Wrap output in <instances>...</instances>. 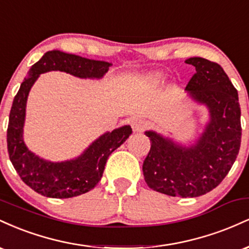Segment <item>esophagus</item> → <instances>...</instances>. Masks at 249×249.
<instances>
[{
  "label": "esophagus",
  "instance_id": "34e87169",
  "mask_svg": "<svg viewBox=\"0 0 249 249\" xmlns=\"http://www.w3.org/2000/svg\"><path fill=\"white\" fill-rule=\"evenodd\" d=\"M131 126H132L133 132H142L147 126V124L142 119L136 118L131 122Z\"/></svg>",
  "mask_w": 249,
  "mask_h": 249
}]
</instances>
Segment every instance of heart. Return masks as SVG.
<instances>
[{"label":"heart","instance_id":"1","mask_svg":"<svg viewBox=\"0 0 249 249\" xmlns=\"http://www.w3.org/2000/svg\"><path fill=\"white\" fill-rule=\"evenodd\" d=\"M161 79L160 73H153V75L150 76V81L152 83H158Z\"/></svg>","mask_w":249,"mask_h":249}]
</instances>
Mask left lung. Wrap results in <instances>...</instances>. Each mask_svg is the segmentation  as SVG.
<instances>
[{"mask_svg": "<svg viewBox=\"0 0 249 249\" xmlns=\"http://www.w3.org/2000/svg\"><path fill=\"white\" fill-rule=\"evenodd\" d=\"M185 62L196 67L185 90L193 101L208 107L210 122L191 146L146 131L151 148L142 173L153 191L194 198L218 186L233 166L241 144V110L238 91L218 63L201 57Z\"/></svg>", "mask_w": 249, "mask_h": 249, "instance_id": "8db88e82", "label": "left lung"}]
</instances>
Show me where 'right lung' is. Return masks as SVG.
I'll list each match as a JSON object with an SVG mask.
<instances>
[{
    "instance_id": "right-lung-1",
    "label": "right lung",
    "mask_w": 249,
    "mask_h": 249,
    "mask_svg": "<svg viewBox=\"0 0 249 249\" xmlns=\"http://www.w3.org/2000/svg\"><path fill=\"white\" fill-rule=\"evenodd\" d=\"M108 67L111 63L53 50L45 53L28 71L11 107L7 144L16 172L24 184L38 194L64 199L92 190L102 179L108 156L126 141L132 128L125 125L102 134L76 159L61 162L44 160L28 150L23 141L25 107L31 87L41 73L48 71H64L79 78H102Z\"/></svg>"
}]
</instances>
